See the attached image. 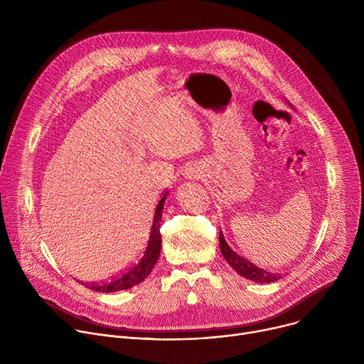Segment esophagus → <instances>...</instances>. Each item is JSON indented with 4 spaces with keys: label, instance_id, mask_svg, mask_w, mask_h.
I'll list each match as a JSON object with an SVG mask.
<instances>
[{
    "label": "esophagus",
    "instance_id": "obj_1",
    "mask_svg": "<svg viewBox=\"0 0 364 364\" xmlns=\"http://www.w3.org/2000/svg\"><path fill=\"white\" fill-rule=\"evenodd\" d=\"M190 177H194V178H196V174H194V173H191V174H190Z\"/></svg>",
    "mask_w": 364,
    "mask_h": 364
}]
</instances>
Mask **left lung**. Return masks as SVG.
Wrapping results in <instances>:
<instances>
[{"label": "left lung", "instance_id": "1", "mask_svg": "<svg viewBox=\"0 0 364 364\" xmlns=\"http://www.w3.org/2000/svg\"><path fill=\"white\" fill-rule=\"evenodd\" d=\"M219 242H220V252L223 255V257L228 261V264L243 278L253 281V282H261V284H268V282H274L278 281L279 278H282L279 274H272L268 272L265 269H261L259 267H256L253 262H250L249 259L243 257L242 255H239L237 252H235L226 242L223 232L220 230L219 233Z\"/></svg>", "mask_w": 364, "mask_h": 364}]
</instances>
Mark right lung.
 Wrapping results in <instances>:
<instances>
[{
    "instance_id": "1",
    "label": "right lung",
    "mask_w": 364,
    "mask_h": 364,
    "mask_svg": "<svg viewBox=\"0 0 364 364\" xmlns=\"http://www.w3.org/2000/svg\"><path fill=\"white\" fill-rule=\"evenodd\" d=\"M166 194L160 198L157 207H155V212L151 220V228L148 237L145 240V245L139 255L135 257V261L129 267H127L121 274H118L115 278L107 282H99L89 285L87 288L97 291V292H115V291H124L129 289L138 284H141L152 271L159 261V256L161 252V235H160V223L163 218V209L166 203Z\"/></svg>"
}]
</instances>
